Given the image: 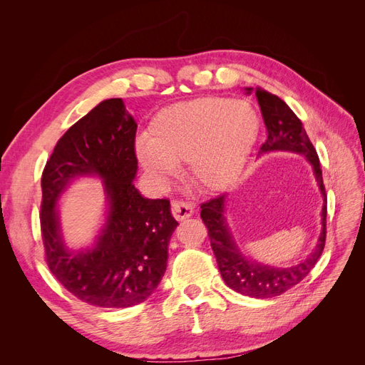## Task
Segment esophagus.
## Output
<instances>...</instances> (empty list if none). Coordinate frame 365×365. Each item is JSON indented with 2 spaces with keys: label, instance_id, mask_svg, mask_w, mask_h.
<instances>
[{
  "label": "esophagus",
  "instance_id": "obj_1",
  "mask_svg": "<svg viewBox=\"0 0 365 365\" xmlns=\"http://www.w3.org/2000/svg\"><path fill=\"white\" fill-rule=\"evenodd\" d=\"M195 212V207L190 202H184V201H173L172 202V215L175 216L176 220H185L187 217H190Z\"/></svg>",
  "mask_w": 365,
  "mask_h": 365
}]
</instances>
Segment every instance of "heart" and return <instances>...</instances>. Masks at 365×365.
<instances>
[{
    "instance_id": "heart-1",
    "label": "heart",
    "mask_w": 365,
    "mask_h": 365,
    "mask_svg": "<svg viewBox=\"0 0 365 365\" xmlns=\"http://www.w3.org/2000/svg\"><path fill=\"white\" fill-rule=\"evenodd\" d=\"M259 130V114L247 101L193 98L164 108L153 117L149 137L137 140L135 155L160 187H168L178 164L187 163L200 189L222 190L245 168Z\"/></svg>"
}]
</instances>
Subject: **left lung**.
I'll use <instances>...</instances> for the list:
<instances>
[{"label":"left lung","mask_w":365,"mask_h":365,"mask_svg":"<svg viewBox=\"0 0 365 365\" xmlns=\"http://www.w3.org/2000/svg\"><path fill=\"white\" fill-rule=\"evenodd\" d=\"M247 94L254 93L262 111L263 123L267 126V140L260 146L259 155L269 152H292L300 153L312 165L315 181L323 196L322 208V233L317 245L309 256L292 267H271L262 262L247 257L236 244L225 217L227 195H220L201 205V217L208 230L210 244L216 256L217 268L228 288L256 298H272L289 291L300 283L315 267L324 250L326 242V216L327 196L323 184V173L319 168L317 152L309 140L303 123L292 109L280 97L274 96L262 88H245Z\"/></svg>","instance_id":"1"}]
</instances>
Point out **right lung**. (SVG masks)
Returning a JSON list of instances; mask_svg holds the SVG:
<instances>
[{"label":"right lung","mask_w":365,"mask_h":365,"mask_svg":"<svg viewBox=\"0 0 365 365\" xmlns=\"http://www.w3.org/2000/svg\"><path fill=\"white\" fill-rule=\"evenodd\" d=\"M137 123L121 98H108L58 141L42 173L41 231L48 268L65 289L98 307H130L157 289L178 225L168 200H148L134 185ZM103 181L106 224L88 249L64 244L57 204L76 180Z\"/></svg>","instance_id":"obj_1"}]
</instances>
